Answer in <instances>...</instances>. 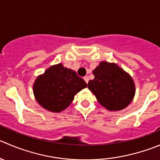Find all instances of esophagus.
<instances>
[{
	"mask_svg": "<svg viewBox=\"0 0 160 160\" xmlns=\"http://www.w3.org/2000/svg\"><path fill=\"white\" fill-rule=\"evenodd\" d=\"M83 80H85V82H86L87 83H88V81H89V78H88V77H83Z\"/></svg>",
	"mask_w": 160,
	"mask_h": 160,
	"instance_id": "1",
	"label": "esophagus"
}]
</instances>
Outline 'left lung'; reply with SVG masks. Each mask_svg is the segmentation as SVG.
<instances>
[{
  "label": "left lung",
  "mask_w": 160,
  "mask_h": 160,
  "mask_svg": "<svg viewBox=\"0 0 160 160\" xmlns=\"http://www.w3.org/2000/svg\"><path fill=\"white\" fill-rule=\"evenodd\" d=\"M93 74L94 79L89 80L88 89L102 106L109 111L128 106L135 94V86L128 72L115 63L101 62Z\"/></svg>",
  "instance_id": "obj_1"
}]
</instances>
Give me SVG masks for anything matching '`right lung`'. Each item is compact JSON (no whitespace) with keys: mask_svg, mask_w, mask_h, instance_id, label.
<instances>
[{"mask_svg":"<svg viewBox=\"0 0 160 160\" xmlns=\"http://www.w3.org/2000/svg\"><path fill=\"white\" fill-rule=\"evenodd\" d=\"M87 83L75 71L62 63L51 66L40 75L33 84V94L40 105L48 111L60 112L66 109Z\"/></svg>","mask_w":160,"mask_h":160,"instance_id":"obj_1","label":"right lung"}]
</instances>
